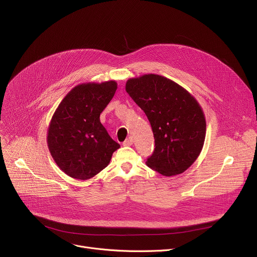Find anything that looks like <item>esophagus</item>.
I'll use <instances>...</instances> for the list:
<instances>
[{
    "label": "esophagus",
    "mask_w": 257,
    "mask_h": 257,
    "mask_svg": "<svg viewBox=\"0 0 257 257\" xmlns=\"http://www.w3.org/2000/svg\"><path fill=\"white\" fill-rule=\"evenodd\" d=\"M132 143H133V141H132V138H128L124 143H123V146H125V147H128V146H131L132 145Z\"/></svg>",
    "instance_id": "34e87169"
}]
</instances>
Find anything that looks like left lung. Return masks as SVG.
<instances>
[{"mask_svg":"<svg viewBox=\"0 0 257 257\" xmlns=\"http://www.w3.org/2000/svg\"><path fill=\"white\" fill-rule=\"evenodd\" d=\"M126 91L149 119L155 140L148 167L164 176L186 171L200 155L206 120L198 101L185 88L164 76L131 78Z\"/></svg>","mask_w":257,"mask_h":257,"instance_id":"1","label":"left lung"}]
</instances>
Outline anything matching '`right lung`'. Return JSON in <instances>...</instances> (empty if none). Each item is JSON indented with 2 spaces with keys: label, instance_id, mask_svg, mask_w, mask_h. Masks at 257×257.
<instances>
[{
  "label": "right lung",
  "instance_id": "obj_1",
  "mask_svg": "<svg viewBox=\"0 0 257 257\" xmlns=\"http://www.w3.org/2000/svg\"><path fill=\"white\" fill-rule=\"evenodd\" d=\"M114 80L75 86L58 105L48 129V147L59 169L67 176L87 180L110 163L119 145L100 121V114L111 101Z\"/></svg>",
  "mask_w": 257,
  "mask_h": 257
}]
</instances>
